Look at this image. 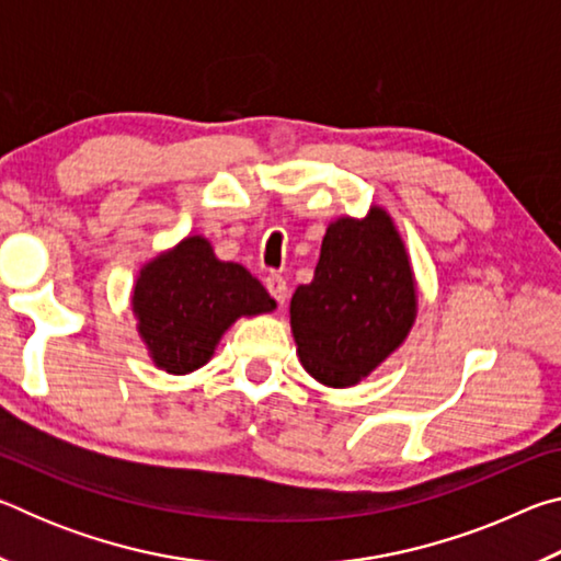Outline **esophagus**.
<instances>
[{"instance_id": "34e87169", "label": "esophagus", "mask_w": 561, "mask_h": 561, "mask_svg": "<svg viewBox=\"0 0 561 561\" xmlns=\"http://www.w3.org/2000/svg\"><path fill=\"white\" fill-rule=\"evenodd\" d=\"M264 284H267V289H270V294L274 297V301H277V304L287 301L289 291H287V282H284L282 274H267V279H264Z\"/></svg>"}]
</instances>
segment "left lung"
<instances>
[{
	"label": "left lung",
	"instance_id": "8db88e82",
	"mask_svg": "<svg viewBox=\"0 0 561 561\" xmlns=\"http://www.w3.org/2000/svg\"><path fill=\"white\" fill-rule=\"evenodd\" d=\"M415 279L383 207L327 227L314 279L289 304L301 366L331 388L356 386L403 344L415 321Z\"/></svg>",
	"mask_w": 561,
	"mask_h": 561
}]
</instances>
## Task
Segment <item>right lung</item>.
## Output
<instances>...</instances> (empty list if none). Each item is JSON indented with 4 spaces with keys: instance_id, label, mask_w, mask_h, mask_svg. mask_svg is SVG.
I'll return each mask as SVG.
<instances>
[{
    "instance_id": "add662e5",
    "label": "right lung",
    "mask_w": 561,
    "mask_h": 561,
    "mask_svg": "<svg viewBox=\"0 0 561 561\" xmlns=\"http://www.w3.org/2000/svg\"><path fill=\"white\" fill-rule=\"evenodd\" d=\"M274 307L260 279L242 264L217 260L201 234L150 260L133 287L138 334L153 364L175 376L205 366L237 319Z\"/></svg>"
}]
</instances>
